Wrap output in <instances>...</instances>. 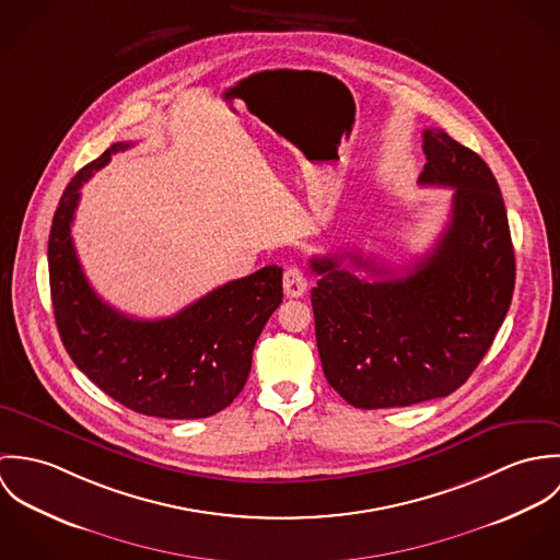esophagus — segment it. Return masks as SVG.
Masks as SVG:
<instances>
[{
  "label": "esophagus",
  "instance_id": "34e87169",
  "mask_svg": "<svg viewBox=\"0 0 560 560\" xmlns=\"http://www.w3.org/2000/svg\"><path fill=\"white\" fill-rule=\"evenodd\" d=\"M282 284H284V293H287L289 298H300V295L306 293L308 280H306L304 271H302L298 265H291V267H287V271H284Z\"/></svg>",
  "mask_w": 560,
  "mask_h": 560
}]
</instances>
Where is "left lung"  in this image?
<instances>
[{"label":"left lung","mask_w":560,"mask_h":560,"mask_svg":"<svg viewBox=\"0 0 560 560\" xmlns=\"http://www.w3.org/2000/svg\"><path fill=\"white\" fill-rule=\"evenodd\" d=\"M420 185L453 187L451 222L409 271L362 254L313 256L311 293L327 384L353 407H407L455 393L489 351L515 287L500 187L479 155L442 129L422 131ZM345 255L370 273L360 279Z\"/></svg>","instance_id":"8db88e82"}]
</instances>
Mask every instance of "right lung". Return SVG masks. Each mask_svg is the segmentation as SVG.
Masks as SVG:
<instances>
[{"instance_id":"add662e5","label":"right lung","mask_w":560,"mask_h":560,"mask_svg":"<svg viewBox=\"0 0 560 560\" xmlns=\"http://www.w3.org/2000/svg\"><path fill=\"white\" fill-rule=\"evenodd\" d=\"M112 144L67 185L49 233V284L60 338L81 373L107 397L158 418H207L237 399L254 345L282 304V267L231 280L167 319H133L105 304L83 276L71 237L81 185L112 155Z\"/></svg>"}]
</instances>
